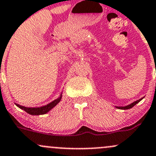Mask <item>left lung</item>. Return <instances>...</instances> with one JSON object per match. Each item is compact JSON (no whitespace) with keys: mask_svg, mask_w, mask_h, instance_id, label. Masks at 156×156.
<instances>
[{"mask_svg":"<svg viewBox=\"0 0 156 156\" xmlns=\"http://www.w3.org/2000/svg\"><path fill=\"white\" fill-rule=\"evenodd\" d=\"M144 98V97L141 98V99H138V100H137V101H134V102L131 103V104L128 105H126V106H115V108H118V109H121V110H127V109H130V108H132V107H134V106L136 104H137V103H138L139 101H141V100L143 99Z\"/></svg>","mask_w":156,"mask_h":156,"instance_id":"left-lung-1","label":"left lung"}]
</instances>
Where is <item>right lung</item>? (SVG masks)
Segmentation results:
<instances>
[{"label":"right lung","mask_w":156,"mask_h":156,"mask_svg":"<svg viewBox=\"0 0 156 156\" xmlns=\"http://www.w3.org/2000/svg\"><path fill=\"white\" fill-rule=\"evenodd\" d=\"M62 93H63V92H62L60 96H59L57 99L54 100V101H52L51 102L48 103V104L45 105L41 106V107L28 108V107H24V106L16 104V103H15V104H16V105L17 106V107L21 108L22 110H24V111H26L27 114H30V115H42V114H47V113L49 112L52 108H55V106L60 102V100L62 99Z\"/></svg>","instance_id":"right-lung-1"}]
</instances>
